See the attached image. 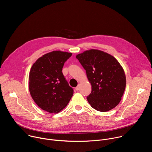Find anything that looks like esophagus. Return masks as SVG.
Returning a JSON list of instances; mask_svg holds the SVG:
<instances>
[{
    "instance_id": "esophagus-1",
    "label": "esophagus",
    "mask_w": 152,
    "mask_h": 152,
    "mask_svg": "<svg viewBox=\"0 0 152 152\" xmlns=\"http://www.w3.org/2000/svg\"><path fill=\"white\" fill-rule=\"evenodd\" d=\"M75 90H76V91H78L79 90V85L76 86V87L75 88Z\"/></svg>"
}]
</instances>
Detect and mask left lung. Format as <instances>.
Returning <instances> with one entry per match:
<instances>
[{
  "label": "left lung",
  "instance_id": "left-lung-1",
  "mask_svg": "<svg viewBox=\"0 0 152 152\" xmlns=\"http://www.w3.org/2000/svg\"><path fill=\"white\" fill-rule=\"evenodd\" d=\"M76 58L86 70L91 85V93L86 99L97 111L106 112L118 105L126 88V75L118 61L111 55L91 49Z\"/></svg>",
  "mask_w": 152,
  "mask_h": 152
}]
</instances>
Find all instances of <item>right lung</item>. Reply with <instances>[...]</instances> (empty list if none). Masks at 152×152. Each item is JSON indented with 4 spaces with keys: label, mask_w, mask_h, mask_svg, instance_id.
Returning <instances> with one entry per match:
<instances>
[{
    "label": "right lung",
    "mask_w": 152,
    "mask_h": 152,
    "mask_svg": "<svg viewBox=\"0 0 152 152\" xmlns=\"http://www.w3.org/2000/svg\"><path fill=\"white\" fill-rule=\"evenodd\" d=\"M72 53L60 50L48 53L32 65L29 76V89L35 103L42 110L58 113L66 107L73 89L64 77V64Z\"/></svg>",
    "instance_id": "right-lung-1"
}]
</instances>
